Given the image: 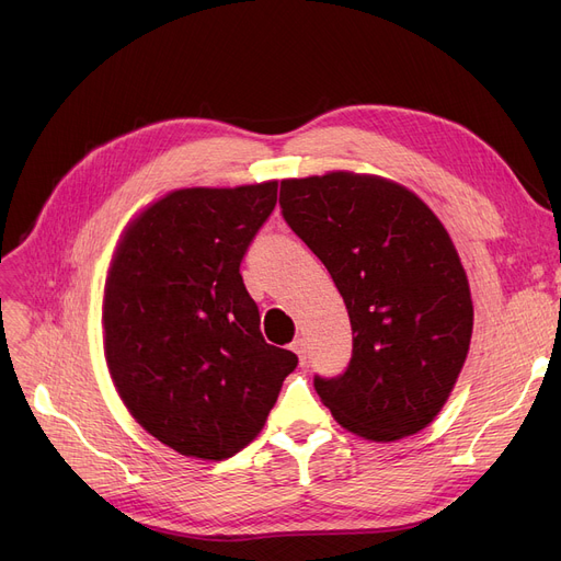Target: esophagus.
Segmentation results:
<instances>
[{"label": "esophagus", "mask_w": 561, "mask_h": 561, "mask_svg": "<svg viewBox=\"0 0 561 561\" xmlns=\"http://www.w3.org/2000/svg\"><path fill=\"white\" fill-rule=\"evenodd\" d=\"M290 350H293V352H296V355L300 357V362L305 364V359H307V343H305V339H300V336H298L296 341H293V343H290Z\"/></svg>", "instance_id": "1"}]
</instances>
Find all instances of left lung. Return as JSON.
<instances>
[{
    "instance_id": "8db88e82",
    "label": "left lung",
    "mask_w": 561,
    "mask_h": 561,
    "mask_svg": "<svg viewBox=\"0 0 561 561\" xmlns=\"http://www.w3.org/2000/svg\"><path fill=\"white\" fill-rule=\"evenodd\" d=\"M279 204L325 263L352 325L345 373L313 379L322 404L379 444L421 432L453 393L473 334L450 233L416 193L377 174L284 180Z\"/></svg>"
}]
</instances>
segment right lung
<instances>
[{"label": "right lung", "instance_id": "right-lung-1", "mask_svg": "<svg viewBox=\"0 0 561 561\" xmlns=\"http://www.w3.org/2000/svg\"><path fill=\"white\" fill-rule=\"evenodd\" d=\"M277 182L180 188L125 229L104 286V355L136 423L180 455L220 461L263 430L290 350L263 341L241 261Z\"/></svg>", "mask_w": 561, "mask_h": 561}]
</instances>
